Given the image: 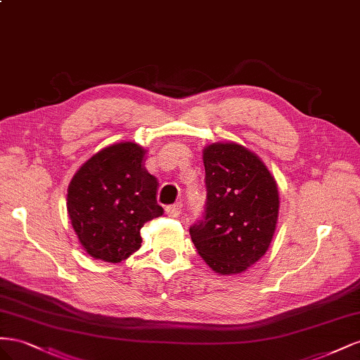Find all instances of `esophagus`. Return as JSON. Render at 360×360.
<instances>
[{"instance_id":"obj_1","label":"esophagus","mask_w":360,"mask_h":360,"mask_svg":"<svg viewBox=\"0 0 360 360\" xmlns=\"http://www.w3.org/2000/svg\"><path fill=\"white\" fill-rule=\"evenodd\" d=\"M181 210H182V205L176 203V205H172V207H167L166 212H167V215H170V217H178V215L181 214Z\"/></svg>"}]
</instances>
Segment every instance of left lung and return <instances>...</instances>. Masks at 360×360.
<instances>
[{"instance_id":"1","label":"left lung","mask_w":360,"mask_h":360,"mask_svg":"<svg viewBox=\"0 0 360 360\" xmlns=\"http://www.w3.org/2000/svg\"><path fill=\"white\" fill-rule=\"evenodd\" d=\"M207 208L190 228L198 253L221 276L240 274L269 250L279 217L277 182L264 161L238 143L203 149Z\"/></svg>"}]
</instances>
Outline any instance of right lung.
Instances as JSON below:
<instances>
[{"mask_svg": "<svg viewBox=\"0 0 360 360\" xmlns=\"http://www.w3.org/2000/svg\"><path fill=\"white\" fill-rule=\"evenodd\" d=\"M146 149L120 141L90 157L68 187V214L78 241L95 259L119 264L141 245L140 229L162 215L158 181L145 167Z\"/></svg>", "mask_w": 360, "mask_h": 360, "instance_id": "right-lung-1", "label": "right lung"}]
</instances>
